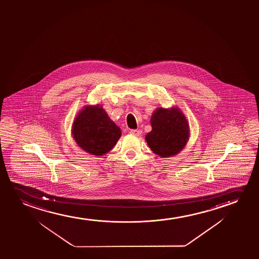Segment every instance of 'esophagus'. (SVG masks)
<instances>
[{
    "label": "esophagus",
    "mask_w": 259,
    "mask_h": 259,
    "mask_svg": "<svg viewBox=\"0 0 259 259\" xmlns=\"http://www.w3.org/2000/svg\"><path fill=\"white\" fill-rule=\"evenodd\" d=\"M130 134L134 136H140L142 135V131L141 130H131Z\"/></svg>",
    "instance_id": "obj_1"
}]
</instances>
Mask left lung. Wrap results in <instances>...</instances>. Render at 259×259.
I'll use <instances>...</instances> for the list:
<instances>
[{"label": "left lung", "mask_w": 259, "mask_h": 259, "mask_svg": "<svg viewBox=\"0 0 259 259\" xmlns=\"http://www.w3.org/2000/svg\"><path fill=\"white\" fill-rule=\"evenodd\" d=\"M150 124L152 130L146 135L145 140L153 153L167 158L184 149L190 137V127L180 108H157L151 115Z\"/></svg>", "instance_id": "1"}]
</instances>
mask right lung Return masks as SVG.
<instances>
[{"label":"right lung","instance_id":"add662e5","mask_svg":"<svg viewBox=\"0 0 259 259\" xmlns=\"http://www.w3.org/2000/svg\"><path fill=\"white\" fill-rule=\"evenodd\" d=\"M71 135L84 151L101 156L110 152L117 144L121 130L98 103L84 106L77 114L71 126Z\"/></svg>","mask_w":259,"mask_h":259}]
</instances>
